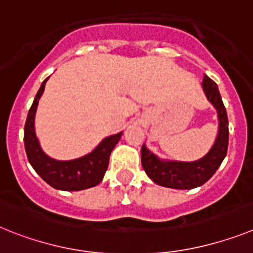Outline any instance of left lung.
<instances>
[{"label":"left lung","mask_w":253,"mask_h":253,"mask_svg":"<svg viewBox=\"0 0 253 253\" xmlns=\"http://www.w3.org/2000/svg\"><path fill=\"white\" fill-rule=\"evenodd\" d=\"M205 94L217 110L218 133L210 152L195 162L162 161L153 154L145 144L141 148V165L144 171L153 181L161 186L172 189H193L209 181L224 161L229 144L228 114L217 84L205 76L202 82Z\"/></svg>","instance_id":"left-lung-1"}]
</instances>
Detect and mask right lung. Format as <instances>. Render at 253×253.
I'll use <instances>...</instances> for the list:
<instances>
[{"mask_svg": "<svg viewBox=\"0 0 253 253\" xmlns=\"http://www.w3.org/2000/svg\"><path fill=\"white\" fill-rule=\"evenodd\" d=\"M47 78L42 82L28 112L24 126V146L29 163L36 172L52 188L59 190H84L100 184L109 165V157L122 132L108 136L87 156L72 161H56L41 149L35 132V116Z\"/></svg>", "mask_w": 253, "mask_h": 253, "instance_id": "1", "label": "right lung"}]
</instances>
